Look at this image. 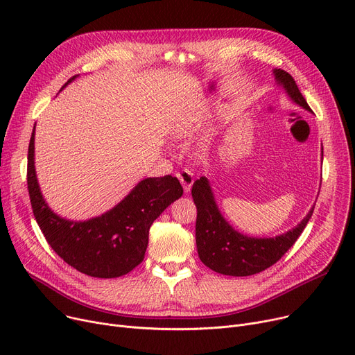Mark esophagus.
Returning a JSON list of instances; mask_svg holds the SVG:
<instances>
[{"label": "esophagus", "instance_id": "1", "mask_svg": "<svg viewBox=\"0 0 355 355\" xmlns=\"http://www.w3.org/2000/svg\"><path fill=\"white\" fill-rule=\"evenodd\" d=\"M177 177L180 180V182L182 184L184 191L189 193L191 190L193 182H194V174L190 170H187V168H184V170H180L177 173Z\"/></svg>", "mask_w": 355, "mask_h": 355}]
</instances>
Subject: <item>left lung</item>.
Returning a JSON list of instances; mask_svg holds the SVG:
<instances>
[{"label":"left lung","instance_id":"8db88e82","mask_svg":"<svg viewBox=\"0 0 355 355\" xmlns=\"http://www.w3.org/2000/svg\"><path fill=\"white\" fill-rule=\"evenodd\" d=\"M273 73L289 98L311 110L291 74L282 69ZM191 196L197 207L196 243L200 260L211 270L229 276H250L275 265L295 245L313 213L312 207L300 225L281 236L257 239L236 232L221 216L206 177L194 181Z\"/></svg>","mask_w":355,"mask_h":355}]
</instances>
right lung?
I'll return each instance as SVG.
<instances>
[{
	"instance_id": "1",
	"label": "right lung",
	"mask_w": 355,
	"mask_h": 355,
	"mask_svg": "<svg viewBox=\"0 0 355 355\" xmlns=\"http://www.w3.org/2000/svg\"><path fill=\"white\" fill-rule=\"evenodd\" d=\"M27 187L35 221L51 249L76 270L106 279L126 275L142 262L149 227L182 196L177 177L145 178L116 207L101 217L87 221L62 218L49 209L37 182L34 130L28 145Z\"/></svg>"
}]
</instances>
